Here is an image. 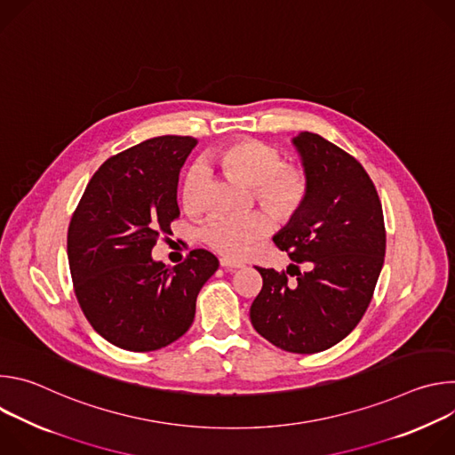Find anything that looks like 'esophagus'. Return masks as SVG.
<instances>
[{
	"mask_svg": "<svg viewBox=\"0 0 455 455\" xmlns=\"http://www.w3.org/2000/svg\"><path fill=\"white\" fill-rule=\"evenodd\" d=\"M220 265H221L223 268H230V270L244 267L241 261H235V259H230V257H221V259H220Z\"/></svg>",
	"mask_w": 455,
	"mask_h": 455,
	"instance_id": "34e87169",
	"label": "esophagus"
}]
</instances>
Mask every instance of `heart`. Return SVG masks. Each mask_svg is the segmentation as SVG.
<instances>
[{
    "label": "heart",
    "instance_id": "obj_1",
    "mask_svg": "<svg viewBox=\"0 0 455 455\" xmlns=\"http://www.w3.org/2000/svg\"><path fill=\"white\" fill-rule=\"evenodd\" d=\"M209 162L253 185L255 200L279 220L295 218L307 202L311 183L306 169L299 164L283 162L281 151L270 144L253 139L234 140L212 149ZM207 178L209 172L204 165L187 169L180 192L185 211H200ZM270 230L268 214L250 212L246 216H212L204 223L200 234L212 250L243 257Z\"/></svg>",
    "mask_w": 455,
    "mask_h": 455
}]
</instances>
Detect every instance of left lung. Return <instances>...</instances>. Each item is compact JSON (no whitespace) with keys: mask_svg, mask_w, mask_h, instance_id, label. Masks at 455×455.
<instances>
[{"mask_svg":"<svg viewBox=\"0 0 455 455\" xmlns=\"http://www.w3.org/2000/svg\"><path fill=\"white\" fill-rule=\"evenodd\" d=\"M293 144L311 188L302 211L274 235L293 265L288 272L257 267L263 288L250 320L274 346L311 355L344 340L367 311L383 267L385 223L376 187L355 156L307 132Z\"/></svg>","mask_w":455,"mask_h":455,"instance_id":"8db88e82","label":"left lung"}]
</instances>
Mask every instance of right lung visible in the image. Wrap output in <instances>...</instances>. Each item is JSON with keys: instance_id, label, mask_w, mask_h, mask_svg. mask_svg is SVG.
<instances>
[{"instance_id": "1", "label": "right lung", "mask_w": 455, "mask_h": 455, "mask_svg": "<svg viewBox=\"0 0 455 455\" xmlns=\"http://www.w3.org/2000/svg\"><path fill=\"white\" fill-rule=\"evenodd\" d=\"M196 146L165 135L108 158L68 227L74 291L92 328L120 349L149 353L187 333L202 286L220 267L204 248L169 268L151 250L180 218V169Z\"/></svg>"}]
</instances>
